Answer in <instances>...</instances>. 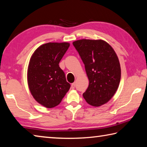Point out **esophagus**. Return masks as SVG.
<instances>
[{"mask_svg":"<svg viewBox=\"0 0 147 147\" xmlns=\"http://www.w3.org/2000/svg\"><path fill=\"white\" fill-rule=\"evenodd\" d=\"M74 87H75V83H73L71 84V88L72 89H74Z\"/></svg>","mask_w":147,"mask_h":147,"instance_id":"34e87169","label":"esophagus"}]
</instances>
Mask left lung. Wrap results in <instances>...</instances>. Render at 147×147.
<instances>
[{
  "label": "left lung",
  "instance_id": "8db88e82",
  "mask_svg": "<svg viewBox=\"0 0 147 147\" xmlns=\"http://www.w3.org/2000/svg\"><path fill=\"white\" fill-rule=\"evenodd\" d=\"M73 44L84 63L89 80L84 98L94 107L105 104L115 94L121 79V68L115 51L101 40L82 39Z\"/></svg>",
  "mask_w": 147,
  "mask_h": 147
}]
</instances>
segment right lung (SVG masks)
Segmentation results:
<instances>
[{
  "instance_id": "add662e5",
  "label": "right lung",
  "mask_w": 147,
  "mask_h": 147,
  "mask_svg": "<svg viewBox=\"0 0 147 147\" xmlns=\"http://www.w3.org/2000/svg\"><path fill=\"white\" fill-rule=\"evenodd\" d=\"M69 43H47L37 49L31 58L28 82L31 94L47 108L59 104L70 89L59 63L69 47Z\"/></svg>"
}]
</instances>
